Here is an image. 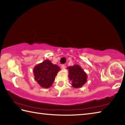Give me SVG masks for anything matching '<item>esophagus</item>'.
Masks as SVG:
<instances>
[{
  "label": "esophagus",
  "instance_id": "obj_1",
  "mask_svg": "<svg viewBox=\"0 0 125 125\" xmlns=\"http://www.w3.org/2000/svg\"><path fill=\"white\" fill-rule=\"evenodd\" d=\"M61 68H62V69H64L65 68V64H62V66H61Z\"/></svg>",
  "mask_w": 125,
  "mask_h": 125
}]
</instances>
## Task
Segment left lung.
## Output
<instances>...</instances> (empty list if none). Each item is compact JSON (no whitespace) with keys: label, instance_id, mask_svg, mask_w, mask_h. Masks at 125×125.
Listing matches in <instances>:
<instances>
[{"label":"left lung","instance_id":"8db88e82","mask_svg":"<svg viewBox=\"0 0 125 125\" xmlns=\"http://www.w3.org/2000/svg\"><path fill=\"white\" fill-rule=\"evenodd\" d=\"M69 78L72 81V85L74 88H80L87 82L88 75L81 67L78 64L68 67Z\"/></svg>","mask_w":125,"mask_h":125}]
</instances>
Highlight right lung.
<instances>
[{
    "label": "right lung",
    "mask_w": 125,
    "mask_h": 125,
    "mask_svg": "<svg viewBox=\"0 0 125 125\" xmlns=\"http://www.w3.org/2000/svg\"><path fill=\"white\" fill-rule=\"evenodd\" d=\"M60 70L58 65L46 60L35 66L33 70L34 79L41 87L48 88L52 85L55 77Z\"/></svg>",
    "instance_id": "1"
}]
</instances>
